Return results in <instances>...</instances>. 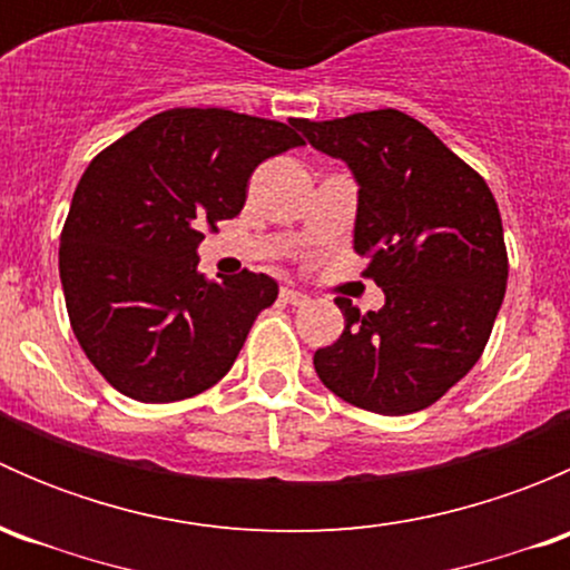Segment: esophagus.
<instances>
[{"label":"esophagus","instance_id":"34e87169","mask_svg":"<svg viewBox=\"0 0 570 570\" xmlns=\"http://www.w3.org/2000/svg\"><path fill=\"white\" fill-rule=\"evenodd\" d=\"M281 301L289 303V306H303V303L308 301V295L306 292L295 289V286H284V289H281Z\"/></svg>","mask_w":570,"mask_h":570}]
</instances>
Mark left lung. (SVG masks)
Here are the masks:
<instances>
[{
    "label": "left lung",
    "instance_id": "obj_1",
    "mask_svg": "<svg viewBox=\"0 0 570 570\" xmlns=\"http://www.w3.org/2000/svg\"><path fill=\"white\" fill-rule=\"evenodd\" d=\"M358 181L355 253L386 295L361 314L336 297L344 331L314 353L320 381L383 416L422 411L480 361L508 286L499 206L485 178L400 109L292 120Z\"/></svg>",
    "mask_w": 570,
    "mask_h": 570
}]
</instances>
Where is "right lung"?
I'll return each mask as SVG.
<instances>
[{
  "mask_svg": "<svg viewBox=\"0 0 570 570\" xmlns=\"http://www.w3.org/2000/svg\"><path fill=\"white\" fill-rule=\"evenodd\" d=\"M292 126L176 107L115 140L79 178L60 281L79 347L120 394L176 402L206 392L275 303L278 284L264 273L206 281L198 245L200 228L243 212L264 159L303 146Z\"/></svg>",
  "mask_w": 570,
  "mask_h": 570,
  "instance_id": "right-lung-1",
  "label": "right lung"
}]
</instances>
